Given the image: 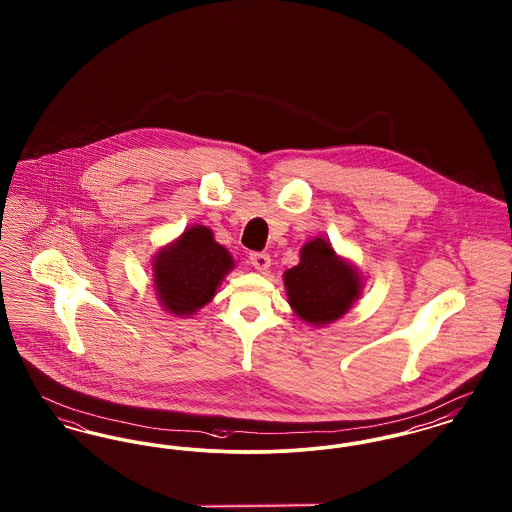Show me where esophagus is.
<instances>
[{"label":"esophagus","instance_id":"1","mask_svg":"<svg viewBox=\"0 0 512 512\" xmlns=\"http://www.w3.org/2000/svg\"><path fill=\"white\" fill-rule=\"evenodd\" d=\"M249 263H251V267L255 268V270L267 272L268 267H270V257H268L267 253H251L249 255Z\"/></svg>","mask_w":512,"mask_h":512}]
</instances>
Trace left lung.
<instances>
[{"instance_id":"obj_1","label":"left lung","mask_w":512,"mask_h":512,"mask_svg":"<svg viewBox=\"0 0 512 512\" xmlns=\"http://www.w3.org/2000/svg\"><path fill=\"white\" fill-rule=\"evenodd\" d=\"M284 288L293 313L318 328L349 313L365 278L326 238H315L301 247L299 263L284 272Z\"/></svg>"}]
</instances>
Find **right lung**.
Here are the masks:
<instances>
[{"mask_svg": "<svg viewBox=\"0 0 512 512\" xmlns=\"http://www.w3.org/2000/svg\"><path fill=\"white\" fill-rule=\"evenodd\" d=\"M234 267L230 251L215 242L213 230L194 224L153 255V290L167 313L190 318L213 301Z\"/></svg>", "mask_w": 512, "mask_h": 512, "instance_id": "right-lung-1", "label": "right lung"}]
</instances>
